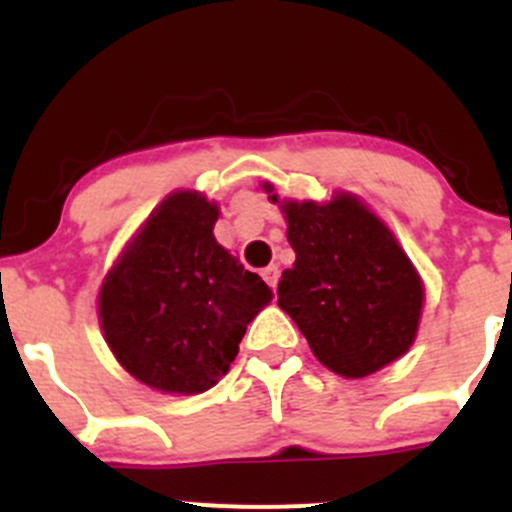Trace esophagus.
<instances>
[{
  "label": "esophagus",
  "instance_id": "obj_1",
  "mask_svg": "<svg viewBox=\"0 0 512 512\" xmlns=\"http://www.w3.org/2000/svg\"><path fill=\"white\" fill-rule=\"evenodd\" d=\"M262 277H265L267 285L277 287V280H280V267H277V265H267L265 270H262Z\"/></svg>",
  "mask_w": 512,
  "mask_h": 512
}]
</instances>
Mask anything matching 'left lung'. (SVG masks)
Here are the masks:
<instances>
[{"label":"left lung","instance_id":"1","mask_svg":"<svg viewBox=\"0 0 512 512\" xmlns=\"http://www.w3.org/2000/svg\"><path fill=\"white\" fill-rule=\"evenodd\" d=\"M294 265L282 272L277 304L312 354L344 379H364L404 356L423 309V282L389 230L352 193L327 203L280 200Z\"/></svg>","mask_w":512,"mask_h":512}]
</instances>
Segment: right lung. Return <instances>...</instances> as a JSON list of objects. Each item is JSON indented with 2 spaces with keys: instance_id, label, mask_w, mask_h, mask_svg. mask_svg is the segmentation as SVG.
Masks as SVG:
<instances>
[{
  "instance_id": "1",
  "label": "right lung",
  "mask_w": 512,
  "mask_h": 512,
  "mask_svg": "<svg viewBox=\"0 0 512 512\" xmlns=\"http://www.w3.org/2000/svg\"><path fill=\"white\" fill-rule=\"evenodd\" d=\"M218 205L175 190L138 227L98 292V322L118 364L151 389H213L240 352L247 324L272 302L213 235Z\"/></svg>"
}]
</instances>
